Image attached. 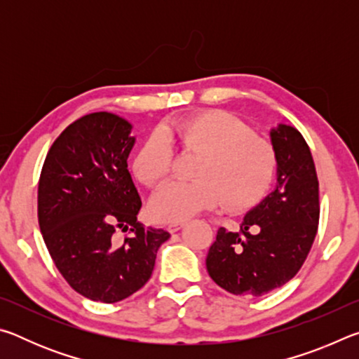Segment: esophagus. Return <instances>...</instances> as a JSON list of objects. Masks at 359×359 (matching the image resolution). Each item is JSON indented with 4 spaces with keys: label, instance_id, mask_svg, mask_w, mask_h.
<instances>
[{
    "label": "esophagus",
    "instance_id": "esophagus-1",
    "mask_svg": "<svg viewBox=\"0 0 359 359\" xmlns=\"http://www.w3.org/2000/svg\"><path fill=\"white\" fill-rule=\"evenodd\" d=\"M185 223L187 222H172V223H169V231H171V233H175V231H179V229H182L185 226Z\"/></svg>",
    "mask_w": 359,
    "mask_h": 359
}]
</instances>
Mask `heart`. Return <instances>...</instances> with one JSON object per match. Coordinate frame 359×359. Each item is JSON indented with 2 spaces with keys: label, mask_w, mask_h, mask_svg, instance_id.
<instances>
[{
  "label": "heart",
  "mask_w": 359,
  "mask_h": 359,
  "mask_svg": "<svg viewBox=\"0 0 359 359\" xmlns=\"http://www.w3.org/2000/svg\"><path fill=\"white\" fill-rule=\"evenodd\" d=\"M172 149L198 155L194 180L171 182L158 191L151 210L160 220H185L222 201L228 210L247 209L263 198L274 179V145L222 109L172 118L161 126L160 136L145 139L133 160L144 185L155 188L169 177Z\"/></svg>",
  "instance_id": "1"
}]
</instances>
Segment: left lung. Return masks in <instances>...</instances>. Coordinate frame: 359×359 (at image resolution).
Masks as SVG:
<instances>
[{"mask_svg": "<svg viewBox=\"0 0 359 359\" xmlns=\"http://www.w3.org/2000/svg\"><path fill=\"white\" fill-rule=\"evenodd\" d=\"M277 187L242 220L220 228L205 266L218 287L236 296H263L293 278L318 229V177L306 139L293 126L271 131Z\"/></svg>", "mask_w": 359, "mask_h": 359, "instance_id": "obj_1", "label": "left lung"}]
</instances>
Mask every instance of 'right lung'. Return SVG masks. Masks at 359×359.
Returning a JSON list of instances; mask_svg holds the SVG:
<instances>
[{
	"instance_id": "add662e5",
	"label": "right lung",
	"mask_w": 359,
	"mask_h": 359,
	"mask_svg": "<svg viewBox=\"0 0 359 359\" xmlns=\"http://www.w3.org/2000/svg\"><path fill=\"white\" fill-rule=\"evenodd\" d=\"M131 125L109 112L71 123L46 156L38 222L60 274L79 294L106 304L141 290L165 229L137 223L141 196L128 171ZM121 230L123 241L114 238Z\"/></svg>"
}]
</instances>
